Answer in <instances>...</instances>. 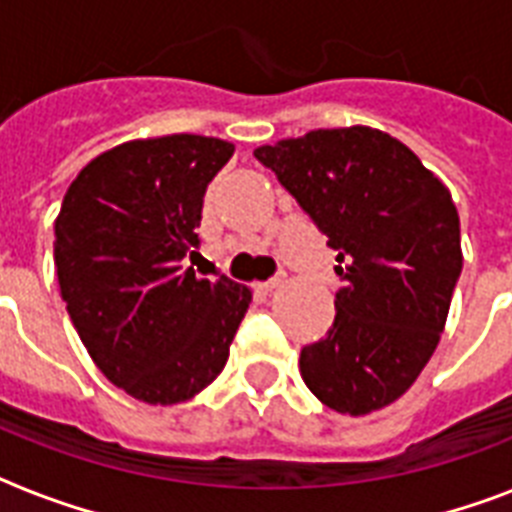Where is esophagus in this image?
<instances>
[{"label": "esophagus", "instance_id": "esophagus-1", "mask_svg": "<svg viewBox=\"0 0 512 512\" xmlns=\"http://www.w3.org/2000/svg\"><path fill=\"white\" fill-rule=\"evenodd\" d=\"M281 284H284V276H276V279L271 281H260V284H255L257 292H263V295H268V292H273V289H279Z\"/></svg>", "mask_w": 512, "mask_h": 512}]
</instances>
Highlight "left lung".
I'll return each instance as SVG.
<instances>
[{
	"instance_id": "1",
	"label": "left lung",
	"mask_w": 512,
	"mask_h": 512,
	"mask_svg": "<svg viewBox=\"0 0 512 512\" xmlns=\"http://www.w3.org/2000/svg\"><path fill=\"white\" fill-rule=\"evenodd\" d=\"M327 233L345 287L335 324L300 353L321 404L361 417L420 377L446 327L462 271L452 193L388 132L353 124L255 148Z\"/></svg>"
}]
</instances>
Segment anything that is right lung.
<instances>
[{
    "mask_svg": "<svg viewBox=\"0 0 512 512\" xmlns=\"http://www.w3.org/2000/svg\"><path fill=\"white\" fill-rule=\"evenodd\" d=\"M236 146L175 132L95 156L55 217L60 297L108 382L143 404L188 401L223 372L252 289L199 279L201 207Z\"/></svg>",
    "mask_w": 512,
    "mask_h": 512,
    "instance_id": "1",
    "label": "right lung"
}]
</instances>
